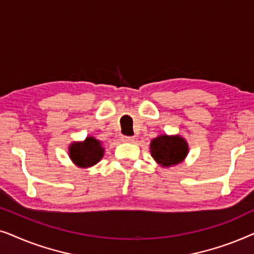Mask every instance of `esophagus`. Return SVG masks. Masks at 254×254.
<instances>
[{"label": "esophagus", "instance_id": "esophagus-1", "mask_svg": "<svg viewBox=\"0 0 254 254\" xmlns=\"http://www.w3.org/2000/svg\"><path fill=\"white\" fill-rule=\"evenodd\" d=\"M121 141H123V142H133L134 137L133 136H125V135H123V136H121Z\"/></svg>", "mask_w": 254, "mask_h": 254}]
</instances>
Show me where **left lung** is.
Instances as JSON below:
<instances>
[{
  "instance_id": "8db88e82",
  "label": "left lung",
  "mask_w": 254,
  "mask_h": 254,
  "mask_svg": "<svg viewBox=\"0 0 254 254\" xmlns=\"http://www.w3.org/2000/svg\"><path fill=\"white\" fill-rule=\"evenodd\" d=\"M151 156L162 166L176 165L186 157L189 152L186 141L183 137L162 135L150 143Z\"/></svg>"
}]
</instances>
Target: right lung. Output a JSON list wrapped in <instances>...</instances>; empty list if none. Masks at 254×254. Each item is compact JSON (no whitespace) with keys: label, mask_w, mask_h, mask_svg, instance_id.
I'll return each mask as SVG.
<instances>
[{"label":"right lung","mask_w":254,"mask_h":254,"mask_svg":"<svg viewBox=\"0 0 254 254\" xmlns=\"http://www.w3.org/2000/svg\"><path fill=\"white\" fill-rule=\"evenodd\" d=\"M104 155V149L98 140L86 137L82 143H72L69 148V156L76 165L82 168L95 165Z\"/></svg>","instance_id":"obj_1"}]
</instances>
